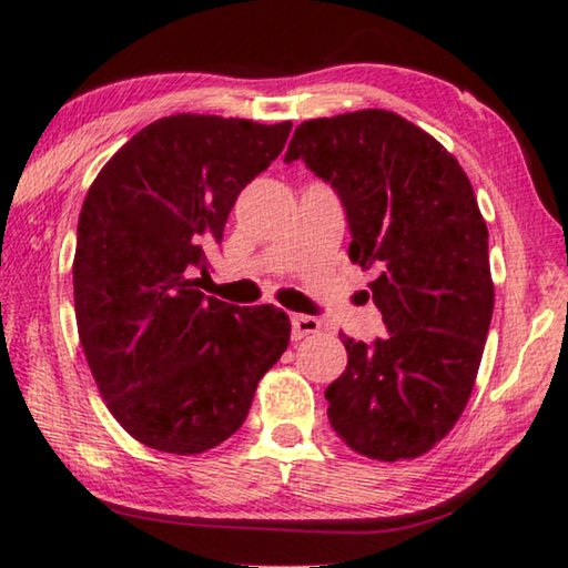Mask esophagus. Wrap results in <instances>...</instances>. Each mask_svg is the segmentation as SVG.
Masks as SVG:
<instances>
[{
    "mask_svg": "<svg viewBox=\"0 0 568 568\" xmlns=\"http://www.w3.org/2000/svg\"><path fill=\"white\" fill-rule=\"evenodd\" d=\"M293 338L301 341L305 335H313L323 328V323L315 318V315H293Z\"/></svg>",
    "mask_w": 568,
    "mask_h": 568,
    "instance_id": "esophagus-1",
    "label": "esophagus"
}]
</instances>
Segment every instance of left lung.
<instances>
[{
    "mask_svg": "<svg viewBox=\"0 0 568 568\" xmlns=\"http://www.w3.org/2000/svg\"><path fill=\"white\" fill-rule=\"evenodd\" d=\"M303 160L338 192L348 255L371 283L388 338L343 335L348 365L328 418L355 454L423 456L464 413L494 315L488 230L458 160L388 110L297 124L285 162Z\"/></svg>",
    "mask_w": 568,
    "mask_h": 568,
    "instance_id": "obj_1",
    "label": "left lung"
}]
</instances>
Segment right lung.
Wrapping results in <instances>:
<instances>
[{
    "instance_id": "right-lung-1",
    "label": "right lung",
    "mask_w": 568,
    "mask_h": 568,
    "mask_svg": "<svg viewBox=\"0 0 568 568\" xmlns=\"http://www.w3.org/2000/svg\"><path fill=\"white\" fill-rule=\"evenodd\" d=\"M291 128L170 114L124 142L88 190L72 263L77 331L110 413L140 444L178 456L223 444L291 343L281 307L205 297L195 277Z\"/></svg>"
}]
</instances>
